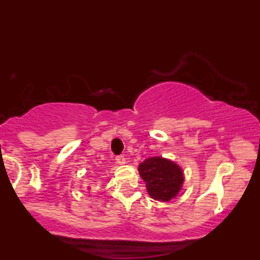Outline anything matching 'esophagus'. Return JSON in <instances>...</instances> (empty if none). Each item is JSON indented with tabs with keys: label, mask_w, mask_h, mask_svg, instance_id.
Instances as JSON below:
<instances>
[{
	"label": "esophagus",
	"mask_w": 260,
	"mask_h": 260,
	"mask_svg": "<svg viewBox=\"0 0 260 260\" xmlns=\"http://www.w3.org/2000/svg\"><path fill=\"white\" fill-rule=\"evenodd\" d=\"M116 161H117L118 165H124V164H126V157H124L123 155H120V156L116 157Z\"/></svg>",
	"instance_id": "obj_1"
}]
</instances>
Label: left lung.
<instances>
[{
  "mask_svg": "<svg viewBox=\"0 0 260 260\" xmlns=\"http://www.w3.org/2000/svg\"><path fill=\"white\" fill-rule=\"evenodd\" d=\"M138 171L145 182L148 194L155 201L168 203L183 188V170L177 162L166 157H148L139 164Z\"/></svg>",
  "mask_w": 260,
  "mask_h": 260,
  "instance_id": "8db88e82",
  "label": "left lung"
}]
</instances>
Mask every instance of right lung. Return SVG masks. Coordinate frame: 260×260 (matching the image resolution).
<instances>
[{"mask_svg":"<svg viewBox=\"0 0 260 260\" xmlns=\"http://www.w3.org/2000/svg\"><path fill=\"white\" fill-rule=\"evenodd\" d=\"M88 189H90V187H88Z\"/></svg>","mask_w":260,"mask_h":260,"instance_id":"right-lung-1","label":"right lung"}]
</instances>
